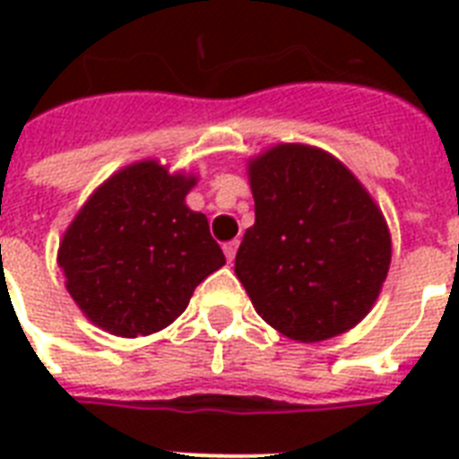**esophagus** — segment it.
<instances>
[{
    "mask_svg": "<svg viewBox=\"0 0 459 459\" xmlns=\"http://www.w3.org/2000/svg\"><path fill=\"white\" fill-rule=\"evenodd\" d=\"M238 240H229V243L223 245V255H226V259H229V262H233V259H236V252H238Z\"/></svg>",
    "mask_w": 459,
    "mask_h": 459,
    "instance_id": "1",
    "label": "esophagus"
}]
</instances>
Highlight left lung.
<instances>
[{
    "mask_svg": "<svg viewBox=\"0 0 459 459\" xmlns=\"http://www.w3.org/2000/svg\"><path fill=\"white\" fill-rule=\"evenodd\" d=\"M255 226L236 276L262 319L300 342L359 324L391 266V233L371 195L333 154L276 145L247 166Z\"/></svg>",
    "mask_w": 459,
    "mask_h": 459,
    "instance_id": "1",
    "label": "left lung"
}]
</instances>
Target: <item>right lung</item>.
Returning a JSON list of instances; mask_svg holds the SVG:
<instances>
[{
	"label": "right lung",
	"mask_w": 459,
	"mask_h": 459,
	"mask_svg": "<svg viewBox=\"0 0 459 459\" xmlns=\"http://www.w3.org/2000/svg\"><path fill=\"white\" fill-rule=\"evenodd\" d=\"M195 183L147 159L104 180L75 214L56 259L92 324L124 338L161 331L226 264L207 216L186 204Z\"/></svg>",
	"instance_id": "add662e5"
}]
</instances>
